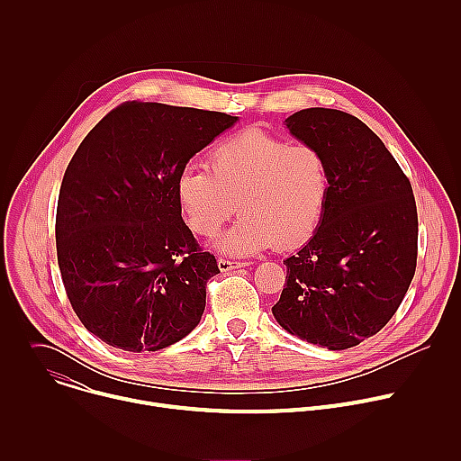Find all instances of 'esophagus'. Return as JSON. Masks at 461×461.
<instances>
[{
  "instance_id": "obj_1",
  "label": "esophagus",
  "mask_w": 461,
  "mask_h": 461,
  "mask_svg": "<svg viewBox=\"0 0 461 461\" xmlns=\"http://www.w3.org/2000/svg\"><path fill=\"white\" fill-rule=\"evenodd\" d=\"M249 267V262L246 260H230V258H219V268L221 272H230V270H237V268H246Z\"/></svg>"
}]
</instances>
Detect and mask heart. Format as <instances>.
<instances>
[{"label": "heart", "mask_w": 461, "mask_h": 461, "mask_svg": "<svg viewBox=\"0 0 461 461\" xmlns=\"http://www.w3.org/2000/svg\"><path fill=\"white\" fill-rule=\"evenodd\" d=\"M208 171L184 169L176 178V201L187 226L213 239L237 212L242 217L221 239L230 255L292 249L319 228L328 196L330 166L306 142L251 127L217 142L206 158Z\"/></svg>", "instance_id": "obj_1"}]
</instances>
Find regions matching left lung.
<instances>
[{"mask_svg": "<svg viewBox=\"0 0 461 461\" xmlns=\"http://www.w3.org/2000/svg\"><path fill=\"white\" fill-rule=\"evenodd\" d=\"M286 125L324 153L330 196L310 242L285 260L288 281L272 312L299 339L352 348L398 312L416 274L412 185L381 139L348 113L310 107Z\"/></svg>", "mask_w": 461, "mask_h": 461, "instance_id": "obj_1", "label": "left lung"}]
</instances>
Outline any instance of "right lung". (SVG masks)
I'll use <instances>...</instances> for the list:
<instances>
[{"label": "right lung", "mask_w": 461, "mask_h": 461, "mask_svg": "<svg viewBox=\"0 0 461 461\" xmlns=\"http://www.w3.org/2000/svg\"><path fill=\"white\" fill-rule=\"evenodd\" d=\"M237 116L123 102L65 169L56 251L69 303L91 334L125 352H157L199 324L221 274L182 221L176 178Z\"/></svg>", "instance_id": "right-lung-1"}]
</instances>
